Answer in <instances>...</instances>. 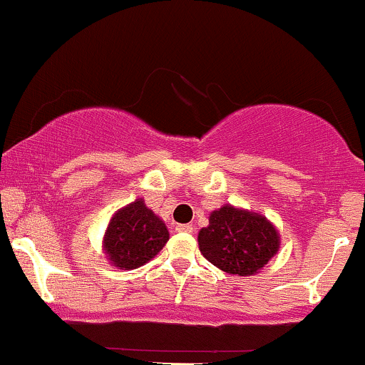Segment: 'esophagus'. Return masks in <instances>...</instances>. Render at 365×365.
<instances>
[{
  "label": "esophagus",
  "mask_w": 365,
  "mask_h": 365,
  "mask_svg": "<svg viewBox=\"0 0 365 365\" xmlns=\"http://www.w3.org/2000/svg\"><path fill=\"white\" fill-rule=\"evenodd\" d=\"M177 232H180V233H192V232H194V226H192V225H178L177 226Z\"/></svg>",
  "instance_id": "1"
}]
</instances>
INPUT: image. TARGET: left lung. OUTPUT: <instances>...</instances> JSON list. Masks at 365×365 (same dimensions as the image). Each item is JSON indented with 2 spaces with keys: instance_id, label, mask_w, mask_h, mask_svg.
Here are the masks:
<instances>
[{
  "instance_id": "8db88e82",
  "label": "left lung",
  "mask_w": 365,
  "mask_h": 365,
  "mask_svg": "<svg viewBox=\"0 0 365 365\" xmlns=\"http://www.w3.org/2000/svg\"><path fill=\"white\" fill-rule=\"evenodd\" d=\"M279 237L261 215L232 206L217 209L199 232V249L209 262L230 274L257 273L278 252Z\"/></svg>"
}]
</instances>
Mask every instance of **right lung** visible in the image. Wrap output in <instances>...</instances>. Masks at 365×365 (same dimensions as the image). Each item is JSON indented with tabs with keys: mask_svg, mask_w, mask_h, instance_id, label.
Segmentation results:
<instances>
[{
	"mask_svg": "<svg viewBox=\"0 0 365 365\" xmlns=\"http://www.w3.org/2000/svg\"><path fill=\"white\" fill-rule=\"evenodd\" d=\"M165 223L137 199L113 216L104 235V250L110 261L125 269H135L156 255L168 242Z\"/></svg>",
	"mask_w": 365,
	"mask_h": 365,
	"instance_id": "add662e5",
	"label": "right lung"
}]
</instances>
